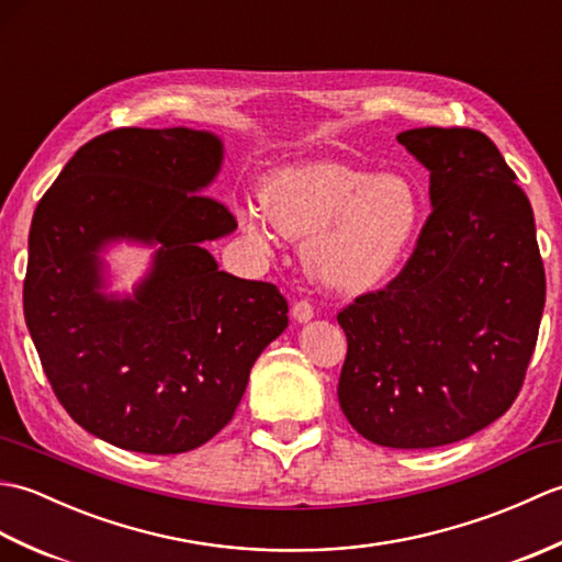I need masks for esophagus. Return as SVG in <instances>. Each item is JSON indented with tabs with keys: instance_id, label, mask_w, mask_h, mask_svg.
<instances>
[{
	"instance_id": "34e87169",
	"label": "esophagus",
	"mask_w": 562,
	"mask_h": 562,
	"mask_svg": "<svg viewBox=\"0 0 562 562\" xmlns=\"http://www.w3.org/2000/svg\"><path fill=\"white\" fill-rule=\"evenodd\" d=\"M292 318L296 324H308L314 318V306L308 302H296L292 304Z\"/></svg>"
}]
</instances>
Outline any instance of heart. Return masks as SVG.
I'll list each match as a JSON object with an SVG mask.
<instances>
[{"instance_id": "obj_1", "label": "heart", "mask_w": 562, "mask_h": 562, "mask_svg": "<svg viewBox=\"0 0 562 562\" xmlns=\"http://www.w3.org/2000/svg\"><path fill=\"white\" fill-rule=\"evenodd\" d=\"M266 212L238 207L244 234L258 246L274 229L306 238L304 260L318 282L338 292H364L384 282L415 244L423 202L413 181L333 159L296 161L260 186Z\"/></svg>"}]
</instances>
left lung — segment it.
<instances>
[{"label": "left lung", "instance_id": "1", "mask_svg": "<svg viewBox=\"0 0 562 562\" xmlns=\"http://www.w3.org/2000/svg\"><path fill=\"white\" fill-rule=\"evenodd\" d=\"M429 171L432 214L386 290L357 296L338 401L364 439L432 449L505 415L539 338L546 272L529 198L479 130L396 137Z\"/></svg>", "mask_w": 562, "mask_h": 562}]
</instances>
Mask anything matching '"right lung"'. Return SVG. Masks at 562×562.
I'll list each match as a JSON object with an SVG mask.
<instances>
[{"instance_id":"add662e5","label":"right lung","mask_w":562,"mask_h":562,"mask_svg":"<svg viewBox=\"0 0 562 562\" xmlns=\"http://www.w3.org/2000/svg\"><path fill=\"white\" fill-rule=\"evenodd\" d=\"M222 161L210 130H111L35 207L23 316L57 401L113 447L166 457L205 445L290 324L274 284L234 278L205 248L236 229L202 195ZM123 240L155 250L125 295L108 290L102 258Z\"/></svg>"}]
</instances>
